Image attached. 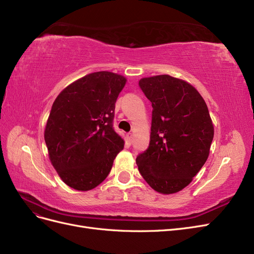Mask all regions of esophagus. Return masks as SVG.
<instances>
[{
    "label": "esophagus",
    "mask_w": 254,
    "mask_h": 254,
    "mask_svg": "<svg viewBox=\"0 0 254 254\" xmlns=\"http://www.w3.org/2000/svg\"><path fill=\"white\" fill-rule=\"evenodd\" d=\"M132 141H133V134L132 133H127V143L128 145L132 144Z\"/></svg>",
    "instance_id": "esophagus-1"
}]
</instances>
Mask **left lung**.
I'll use <instances>...</instances> for the list:
<instances>
[{
	"label": "left lung",
	"instance_id": "obj_1",
	"mask_svg": "<svg viewBox=\"0 0 254 254\" xmlns=\"http://www.w3.org/2000/svg\"><path fill=\"white\" fill-rule=\"evenodd\" d=\"M139 86L152 103L149 148L136 158L152 189L183 190L207 161L214 127L208 106L188 82L169 75L142 78Z\"/></svg>",
	"mask_w": 254,
	"mask_h": 254
}]
</instances>
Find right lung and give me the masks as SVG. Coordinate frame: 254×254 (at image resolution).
Wrapping results in <instances>:
<instances>
[{"label": "right lung", "mask_w": 254, "mask_h": 254, "mask_svg": "<svg viewBox=\"0 0 254 254\" xmlns=\"http://www.w3.org/2000/svg\"><path fill=\"white\" fill-rule=\"evenodd\" d=\"M127 79L88 73L56 98L44 132L50 159L62 181L88 191L108 177L125 141L113 127L115 103Z\"/></svg>", "instance_id": "1"}]
</instances>
